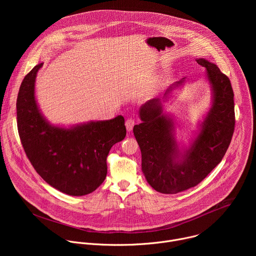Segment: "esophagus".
<instances>
[{"label":"esophagus","instance_id":"obj_1","mask_svg":"<svg viewBox=\"0 0 256 256\" xmlns=\"http://www.w3.org/2000/svg\"><path fill=\"white\" fill-rule=\"evenodd\" d=\"M134 126V120L132 118L126 120V130H128V132H132Z\"/></svg>","mask_w":256,"mask_h":256}]
</instances>
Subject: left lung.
Here are the masks:
<instances>
[{
    "label": "left lung",
    "mask_w": 256,
    "mask_h": 256,
    "mask_svg": "<svg viewBox=\"0 0 256 256\" xmlns=\"http://www.w3.org/2000/svg\"><path fill=\"white\" fill-rule=\"evenodd\" d=\"M196 60L206 68L210 105L190 142L177 138V122L164 112L172 92L184 86L186 78L172 84L162 99L142 104L138 109L142 122L132 130L142 153V174L161 194H178L198 186L222 161L234 132V93L229 78L208 60Z\"/></svg>",
    "instance_id": "1"
}]
</instances>
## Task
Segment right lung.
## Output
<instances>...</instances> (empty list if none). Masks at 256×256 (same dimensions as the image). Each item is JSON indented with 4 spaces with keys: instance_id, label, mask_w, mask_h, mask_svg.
Masks as SVG:
<instances>
[{
    "instance_id": "right-lung-1",
    "label": "right lung",
    "mask_w": 256,
    "mask_h": 256,
    "mask_svg": "<svg viewBox=\"0 0 256 256\" xmlns=\"http://www.w3.org/2000/svg\"><path fill=\"white\" fill-rule=\"evenodd\" d=\"M36 64L25 76L17 97V126L24 151L42 178L62 194L81 196L94 192L107 174L112 147L126 138L124 118L72 126L50 124L35 96Z\"/></svg>"
}]
</instances>
